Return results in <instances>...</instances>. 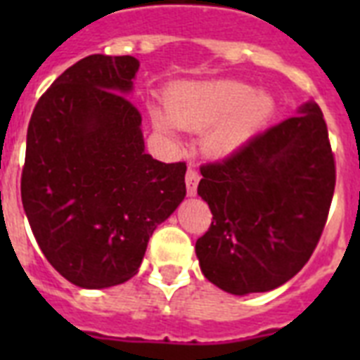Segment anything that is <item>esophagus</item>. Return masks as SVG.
<instances>
[{"mask_svg": "<svg viewBox=\"0 0 360 360\" xmlns=\"http://www.w3.org/2000/svg\"><path fill=\"white\" fill-rule=\"evenodd\" d=\"M185 181H186V191H188L191 196H194L198 191V183H200V174H198L194 168H188L186 169Z\"/></svg>", "mask_w": 360, "mask_h": 360, "instance_id": "esophagus-1", "label": "esophagus"}]
</instances>
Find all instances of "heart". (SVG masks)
I'll return each mask as SVG.
<instances>
[{
  "label": "heart",
  "instance_id": "1",
  "mask_svg": "<svg viewBox=\"0 0 360 360\" xmlns=\"http://www.w3.org/2000/svg\"><path fill=\"white\" fill-rule=\"evenodd\" d=\"M168 115L153 114V123L164 134L175 124L188 130H207L203 146L213 155H230L262 130L273 114L267 93L243 82L219 80L177 86L166 97Z\"/></svg>",
  "mask_w": 360,
  "mask_h": 360
}]
</instances>
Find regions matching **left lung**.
<instances>
[{
	"label": "left lung",
	"mask_w": 360,
	"mask_h": 360,
	"mask_svg": "<svg viewBox=\"0 0 360 360\" xmlns=\"http://www.w3.org/2000/svg\"><path fill=\"white\" fill-rule=\"evenodd\" d=\"M222 160L202 164L198 194L213 220L196 240L203 276L246 295L278 288L316 250L336 185L323 112L308 103Z\"/></svg>",
	"instance_id": "1"
}]
</instances>
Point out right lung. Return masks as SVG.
<instances>
[{
  "instance_id": "obj_1",
  "label": "right lung",
  "mask_w": 360,
  "mask_h": 360,
  "mask_svg": "<svg viewBox=\"0 0 360 360\" xmlns=\"http://www.w3.org/2000/svg\"><path fill=\"white\" fill-rule=\"evenodd\" d=\"M140 61L93 53L42 93L27 127L22 203L42 254L87 290L138 273L153 231L186 194L185 162L146 153L124 97Z\"/></svg>"
}]
</instances>
